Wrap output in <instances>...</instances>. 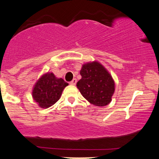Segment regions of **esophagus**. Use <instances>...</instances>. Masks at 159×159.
Segmentation results:
<instances>
[{
  "instance_id": "obj_1",
  "label": "esophagus",
  "mask_w": 159,
  "mask_h": 159,
  "mask_svg": "<svg viewBox=\"0 0 159 159\" xmlns=\"http://www.w3.org/2000/svg\"><path fill=\"white\" fill-rule=\"evenodd\" d=\"M76 83H77V80L75 79V78H74V79H73L72 81L70 82V84H71V85H75V84H76Z\"/></svg>"
}]
</instances>
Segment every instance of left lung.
Returning a JSON list of instances; mask_svg holds the SVG:
<instances>
[{
    "instance_id": "1",
    "label": "left lung",
    "mask_w": 159,
    "mask_h": 159,
    "mask_svg": "<svg viewBox=\"0 0 159 159\" xmlns=\"http://www.w3.org/2000/svg\"><path fill=\"white\" fill-rule=\"evenodd\" d=\"M80 74L81 78L77 83V88L85 99L98 107L109 104L115 91V83L107 70L94 61L83 65Z\"/></svg>"
}]
</instances>
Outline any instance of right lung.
Wrapping results in <instances>:
<instances>
[{
  "instance_id": "obj_1",
  "label": "right lung",
  "mask_w": 159,
  "mask_h": 159,
  "mask_svg": "<svg viewBox=\"0 0 159 159\" xmlns=\"http://www.w3.org/2000/svg\"><path fill=\"white\" fill-rule=\"evenodd\" d=\"M68 85L62 78H58L53 73L47 72L36 81L32 96L40 107L46 109L60 99L63 90Z\"/></svg>"
}]
</instances>
